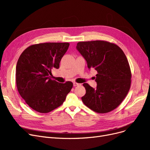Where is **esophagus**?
<instances>
[{"label":"esophagus","instance_id":"obj_1","mask_svg":"<svg viewBox=\"0 0 150 150\" xmlns=\"http://www.w3.org/2000/svg\"><path fill=\"white\" fill-rule=\"evenodd\" d=\"M81 84H79V83H77V82H73V86H79Z\"/></svg>","mask_w":150,"mask_h":150}]
</instances>
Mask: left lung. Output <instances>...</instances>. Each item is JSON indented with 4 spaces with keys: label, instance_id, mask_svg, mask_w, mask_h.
I'll return each instance as SVG.
<instances>
[{
    "label": "left lung",
    "instance_id": "left-lung-1",
    "mask_svg": "<svg viewBox=\"0 0 150 150\" xmlns=\"http://www.w3.org/2000/svg\"><path fill=\"white\" fill-rule=\"evenodd\" d=\"M76 49L87 62L89 69L97 71L96 88L84 83L86 93L84 104L97 113L114 110L125 99L130 88L131 71L122 49L105 41L77 43Z\"/></svg>",
    "mask_w": 150,
    "mask_h": 150
}]
</instances>
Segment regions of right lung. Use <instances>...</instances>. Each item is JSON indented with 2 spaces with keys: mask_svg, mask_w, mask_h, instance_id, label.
Here are the masks:
<instances>
[{
  "mask_svg": "<svg viewBox=\"0 0 150 150\" xmlns=\"http://www.w3.org/2000/svg\"><path fill=\"white\" fill-rule=\"evenodd\" d=\"M68 43H45L30 46L20 56L16 66V83L20 95L29 107L48 113L59 107L73 86L50 78L51 70L59 68Z\"/></svg>",
  "mask_w": 150,
  "mask_h": 150,
  "instance_id": "obj_1",
  "label": "right lung"
}]
</instances>
